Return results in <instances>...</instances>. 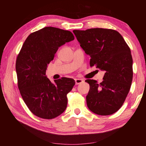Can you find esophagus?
<instances>
[{
    "label": "esophagus",
    "mask_w": 146,
    "mask_h": 146,
    "mask_svg": "<svg viewBox=\"0 0 146 146\" xmlns=\"http://www.w3.org/2000/svg\"><path fill=\"white\" fill-rule=\"evenodd\" d=\"M75 80V84H76V85H78V84H80L82 83V82H84L83 80H82V79H80V78H76Z\"/></svg>",
    "instance_id": "34e87169"
}]
</instances>
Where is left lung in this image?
I'll return each instance as SVG.
<instances>
[{
	"mask_svg": "<svg viewBox=\"0 0 146 146\" xmlns=\"http://www.w3.org/2000/svg\"><path fill=\"white\" fill-rule=\"evenodd\" d=\"M73 32L85 53L90 55V66L105 71L100 83L93 79L86 96L88 108L95 114L110 115L122 107L133 80V58L129 47L118 31L91 28Z\"/></svg>",
	"mask_w": 146,
	"mask_h": 146,
	"instance_id": "1",
	"label": "left lung"
}]
</instances>
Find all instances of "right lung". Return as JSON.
Returning <instances> with one entry per match:
<instances>
[{"instance_id": "obj_1", "label": "right lung", "mask_w": 146, "mask_h": 146, "mask_svg": "<svg viewBox=\"0 0 146 146\" xmlns=\"http://www.w3.org/2000/svg\"><path fill=\"white\" fill-rule=\"evenodd\" d=\"M74 39L70 31L45 27L29 35L17 56L19 90L29 110L36 117L52 119L67 107V95L75 80L62 77L54 84L46 77V71L59 47Z\"/></svg>"}]
</instances>
